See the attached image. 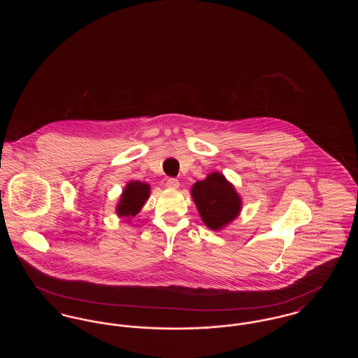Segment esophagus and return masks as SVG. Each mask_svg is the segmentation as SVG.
Wrapping results in <instances>:
<instances>
[{
	"label": "esophagus",
	"mask_w": 358,
	"mask_h": 358,
	"mask_svg": "<svg viewBox=\"0 0 358 358\" xmlns=\"http://www.w3.org/2000/svg\"><path fill=\"white\" fill-rule=\"evenodd\" d=\"M166 185H168V187H171V189H177V187H180V182H178L177 178H168Z\"/></svg>",
	"instance_id": "34e87169"
}]
</instances>
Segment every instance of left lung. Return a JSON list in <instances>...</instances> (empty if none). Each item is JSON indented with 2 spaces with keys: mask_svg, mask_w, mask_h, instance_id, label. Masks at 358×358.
<instances>
[{
  "mask_svg": "<svg viewBox=\"0 0 358 358\" xmlns=\"http://www.w3.org/2000/svg\"><path fill=\"white\" fill-rule=\"evenodd\" d=\"M190 194L201 220L212 231L224 229L238 219L243 208L241 196L220 171H212L203 181L194 182Z\"/></svg>",
  "mask_w": 358,
  "mask_h": 358,
  "instance_id": "obj_1",
  "label": "left lung"
}]
</instances>
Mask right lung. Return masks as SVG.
<instances>
[{
    "label": "right lung",
    "mask_w": 358,
    "mask_h": 358,
    "mask_svg": "<svg viewBox=\"0 0 358 358\" xmlns=\"http://www.w3.org/2000/svg\"><path fill=\"white\" fill-rule=\"evenodd\" d=\"M150 197V185L141 181H129L122 190L120 201L115 206L118 217H124L126 222L136 216L142 206Z\"/></svg>",
    "instance_id": "right-lung-1"
}]
</instances>
